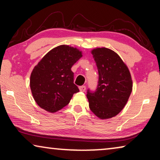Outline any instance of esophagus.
<instances>
[{
	"label": "esophagus",
	"instance_id": "1",
	"mask_svg": "<svg viewBox=\"0 0 160 160\" xmlns=\"http://www.w3.org/2000/svg\"><path fill=\"white\" fill-rule=\"evenodd\" d=\"M79 90L81 92H85V90H86V86H84V85H83V86H80Z\"/></svg>",
	"mask_w": 160,
	"mask_h": 160
}]
</instances>
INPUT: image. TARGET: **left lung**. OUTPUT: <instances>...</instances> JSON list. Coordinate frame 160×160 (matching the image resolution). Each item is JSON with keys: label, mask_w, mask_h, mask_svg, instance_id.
I'll use <instances>...</instances> for the list:
<instances>
[{"label": "left lung", "mask_w": 160, "mask_h": 160, "mask_svg": "<svg viewBox=\"0 0 160 160\" xmlns=\"http://www.w3.org/2000/svg\"><path fill=\"white\" fill-rule=\"evenodd\" d=\"M98 71L95 91L87 89L90 110L105 119L115 117L125 106L132 89L130 71L118 54L107 48L92 51Z\"/></svg>", "instance_id": "obj_1"}]
</instances>
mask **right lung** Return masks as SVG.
<instances>
[{"mask_svg":"<svg viewBox=\"0 0 160 160\" xmlns=\"http://www.w3.org/2000/svg\"><path fill=\"white\" fill-rule=\"evenodd\" d=\"M82 57L76 48L61 45L48 52L32 70L30 85L41 108L54 113L70 102L79 92L73 83L71 67Z\"/></svg>","mask_w":160,"mask_h":160,"instance_id":"1","label":"right lung"}]
</instances>
